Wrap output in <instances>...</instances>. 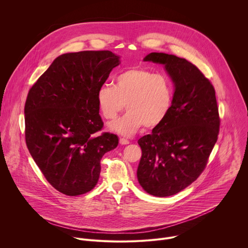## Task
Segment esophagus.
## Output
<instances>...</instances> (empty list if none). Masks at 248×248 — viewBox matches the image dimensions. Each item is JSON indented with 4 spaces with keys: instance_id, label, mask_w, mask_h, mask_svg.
Here are the masks:
<instances>
[{
    "instance_id": "34e87169",
    "label": "esophagus",
    "mask_w": 248,
    "mask_h": 248,
    "mask_svg": "<svg viewBox=\"0 0 248 248\" xmlns=\"http://www.w3.org/2000/svg\"><path fill=\"white\" fill-rule=\"evenodd\" d=\"M120 143L122 145H126V144L129 143V141L127 139H125V138H120Z\"/></svg>"
}]
</instances>
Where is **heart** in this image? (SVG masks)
Listing matches in <instances>:
<instances>
[{
	"label": "heart",
	"instance_id": "b5f03b06",
	"mask_svg": "<svg viewBox=\"0 0 248 248\" xmlns=\"http://www.w3.org/2000/svg\"><path fill=\"white\" fill-rule=\"evenodd\" d=\"M96 98L102 116L107 120L115 119L125 106L127 112L112 122L109 128L130 136L142 125L152 128L166 119L172 106L173 85L166 75L132 67L118 75L114 85L102 84Z\"/></svg>",
	"mask_w": 248,
	"mask_h": 248
}]
</instances>
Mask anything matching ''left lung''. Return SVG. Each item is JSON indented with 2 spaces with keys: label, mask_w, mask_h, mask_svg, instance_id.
<instances>
[{
  "label": "left lung",
  "mask_w": 248,
  "mask_h": 248,
  "mask_svg": "<svg viewBox=\"0 0 248 248\" xmlns=\"http://www.w3.org/2000/svg\"><path fill=\"white\" fill-rule=\"evenodd\" d=\"M143 61L163 64L174 87L166 119L138 140V183L147 193L166 197L190 186L205 169L218 139V106L213 85L190 62L165 53Z\"/></svg>",
  "instance_id": "left-lung-1"
}]
</instances>
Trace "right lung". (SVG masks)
<instances>
[{
	"label": "right lung",
	"mask_w": 248,
	"mask_h": 248,
	"mask_svg": "<svg viewBox=\"0 0 248 248\" xmlns=\"http://www.w3.org/2000/svg\"><path fill=\"white\" fill-rule=\"evenodd\" d=\"M121 63L111 51L66 53L30 88L24 107L25 141L33 160L58 191L77 196L95 187L100 161L119 144L102 129L97 90Z\"/></svg>",
	"instance_id": "obj_1"
}]
</instances>
